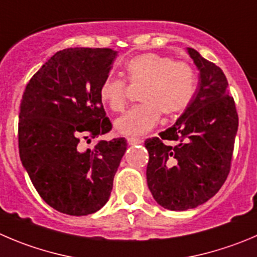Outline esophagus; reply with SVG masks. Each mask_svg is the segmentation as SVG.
<instances>
[{
  "mask_svg": "<svg viewBox=\"0 0 257 257\" xmlns=\"http://www.w3.org/2000/svg\"><path fill=\"white\" fill-rule=\"evenodd\" d=\"M127 143L128 145H139V144H143V140L138 138H127Z\"/></svg>",
  "mask_w": 257,
  "mask_h": 257,
  "instance_id": "esophagus-1",
  "label": "esophagus"
}]
</instances>
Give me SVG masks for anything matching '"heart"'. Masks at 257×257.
Returning a JSON list of instances; mask_svg holds the SVG:
<instances>
[{
  "instance_id": "1",
  "label": "heart",
  "mask_w": 257,
  "mask_h": 257,
  "mask_svg": "<svg viewBox=\"0 0 257 257\" xmlns=\"http://www.w3.org/2000/svg\"><path fill=\"white\" fill-rule=\"evenodd\" d=\"M127 79L143 85L141 103L114 121V128L124 136H143L158 124L161 113L174 116L184 111L194 98L197 75L185 62H174L156 53L136 55L124 65ZM99 99L113 112H121L127 103L128 85L122 78L108 75L99 87Z\"/></svg>"
}]
</instances>
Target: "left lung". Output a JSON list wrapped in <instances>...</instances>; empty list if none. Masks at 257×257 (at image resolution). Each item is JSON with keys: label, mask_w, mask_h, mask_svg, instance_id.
I'll return each instance as SVG.
<instances>
[{"label": "left lung", "mask_w": 257, "mask_h": 257, "mask_svg": "<svg viewBox=\"0 0 257 257\" xmlns=\"http://www.w3.org/2000/svg\"><path fill=\"white\" fill-rule=\"evenodd\" d=\"M188 54L199 70L192 103L174 124L148 139L146 169L154 199L170 211H187L213 197L231 169L238 114L222 69L197 50ZM173 141L174 146L163 144Z\"/></svg>", "instance_id": "1"}]
</instances>
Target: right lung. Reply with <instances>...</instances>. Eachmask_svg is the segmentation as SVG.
Segmentation results:
<instances>
[{
    "mask_svg": "<svg viewBox=\"0 0 257 257\" xmlns=\"http://www.w3.org/2000/svg\"><path fill=\"white\" fill-rule=\"evenodd\" d=\"M117 51L69 48L55 53L28 83L19 114V151L39 195L54 209L87 216L107 203L127 143H82L112 128L99 87Z\"/></svg>",
    "mask_w": 257,
    "mask_h": 257,
    "instance_id": "1",
    "label": "right lung"
}]
</instances>
